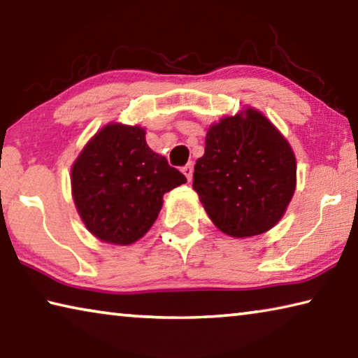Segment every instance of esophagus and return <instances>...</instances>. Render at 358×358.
Segmentation results:
<instances>
[{
    "instance_id": "esophagus-1",
    "label": "esophagus",
    "mask_w": 358,
    "mask_h": 358,
    "mask_svg": "<svg viewBox=\"0 0 358 358\" xmlns=\"http://www.w3.org/2000/svg\"><path fill=\"white\" fill-rule=\"evenodd\" d=\"M192 172H194L192 164H187V166L183 167V173H185V177L187 178V181L192 180Z\"/></svg>"
}]
</instances>
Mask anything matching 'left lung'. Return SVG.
Listing matches in <instances>:
<instances>
[{"label":"left lung","instance_id":"left-lung-1","mask_svg":"<svg viewBox=\"0 0 358 358\" xmlns=\"http://www.w3.org/2000/svg\"><path fill=\"white\" fill-rule=\"evenodd\" d=\"M296 186L294 150L262 112L248 107L211 124L192 187L211 222L234 238L268 232Z\"/></svg>","mask_w":358,"mask_h":358}]
</instances>
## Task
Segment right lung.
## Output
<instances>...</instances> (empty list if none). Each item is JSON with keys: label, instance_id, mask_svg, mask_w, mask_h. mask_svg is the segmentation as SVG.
<instances>
[{"label": "right lung", "instance_id": "add662e5", "mask_svg": "<svg viewBox=\"0 0 358 358\" xmlns=\"http://www.w3.org/2000/svg\"><path fill=\"white\" fill-rule=\"evenodd\" d=\"M141 126L108 123L85 145L71 169L78 216L96 238L128 246L142 238L162 197L186 177L155 153Z\"/></svg>", "mask_w": 358, "mask_h": 358}]
</instances>
